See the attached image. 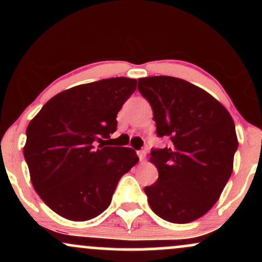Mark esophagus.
I'll return each mask as SVG.
<instances>
[{"label": "esophagus", "instance_id": "34e87169", "mask_svg": "<svg viewBox=\"0 0 262 262\" xmlns=\"http://www.w3.org/2000/svg\"><path fill=\"white\" fill-rule=\"evenodd\" d=\"M137 154H138V158H139L140 160L143 161L144 159H145V156H146V150H145V149L138 150V151H137Z\"/></svg>", "mask_w": 262, "mask_h": 262}]
</instances>
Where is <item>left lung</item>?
Instances as JSON below:
<instances>
[{
	"instance_id": "obj_1",
	"label": "left lung",
	"mask_w": 262,
	"mask_h": 262,
	"mask_svg": "<svg viewBox=\"0 0 262 262\" xmlns=\"http://www.w3.org/2000/svg\"><path fill=\"white\" fill-rule=\"evenodd\" d=\"M138 90L152 108L158 137L171 140L150 152L159 171L144 188L150 208L171 223L196 221L214 206L233 171V118L208 92L177 77H144Z\"/></svg>"
}]
</instances>
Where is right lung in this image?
<instances>
[{"label":"right lung","instance_id":"obj_1","mask_svg":"<svg viewBox=\"0 0 262 262\" xmlns=\"http://www.w3.org/2000/svg\"><path fill=\"white\" fill-rule=\"evenodd\" d=\"M135 89L137 80L128 77L71 87L28 124L23 154L33 187L61 217L83 222L100 215L139 160L132 148L102 144L117 130V114Z\"/></svg>","mask_w":262,"mask_h":262}]
</instances>
